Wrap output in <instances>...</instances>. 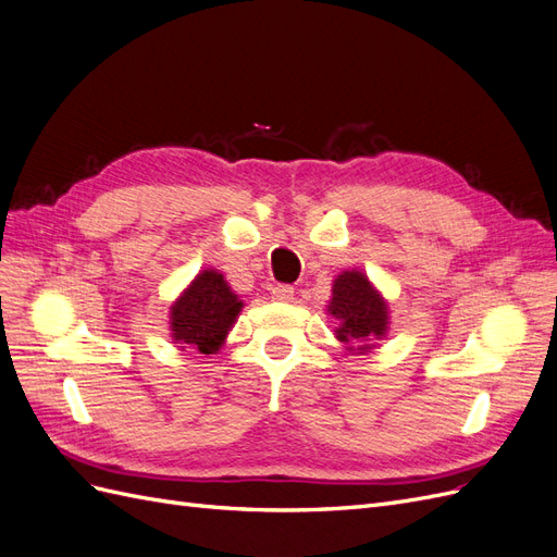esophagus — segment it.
I'll return each instance as SVG.
<instances>
[{"instance_id":"obj_1","label":"esophagus","mask_w":557,"mask_h":557,"mask_svg":"<svg viewBox=\"0 0 557 557\" xmlns=\"http://www.w3.org/2000/svg\"><path fill=\"white\" fill-rule=\"evenodd\" d=\"M272 297L276 301H293L295 299V288H293V285H274Z\"/></svg>"}]
</instances>
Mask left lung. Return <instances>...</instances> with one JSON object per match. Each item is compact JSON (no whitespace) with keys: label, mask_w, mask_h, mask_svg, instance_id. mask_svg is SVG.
<instances>
[{"label":"left lung","mask_w":557,"mask_h":557,"mask_svg":"<svg viewBox=\"0 0 557 557\" xmlns=\"http://www.w3.org/2000/svg\"><path fill=\"white\" fill-rule=\"evenodd\" d=\"M327 313L336 320L334 336L348 352H369L391 330V307L360 269H346L332 281Z\"/></svg>","instance_id":"1"}]
</instances>
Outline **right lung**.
<instances>
[{
  "label": "right lung",
  "instance_id": "add662e5",
  "mask_svg": "<svg viewBox=\"0 0 557 557\" xmlns=\"http://www.w3.org/2000/svg\"><path fill=\"white\" fill-rule=\"evenodd\" d=\"M244 309L239 295L230 288L218 269H201L170 307V332L174 344L213 356L223 348L230 330Z\"/></svg>",
  "mask_w": 557,
  "mask_h": 557
}]
</instances>
